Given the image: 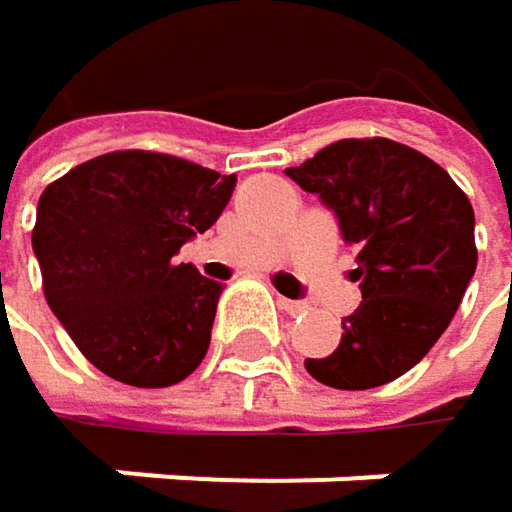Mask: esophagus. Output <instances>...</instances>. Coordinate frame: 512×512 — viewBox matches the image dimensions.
<instances>
[{"label":"esophagus","mask_w":512,"mask_h":512,"mask_svg":"<svg viewBox=\"0 0 512 512\" xmlns=\"http://www.w3.org/2000/svg\"><path fill=\"white\" fill-rule=\"evenodd\" d=\"M278 305H281V308H284L287 314H293V317H296V314H305V311H308V302H299V299H284V296H278Z\"/></svg>","instance_id":"obj_1"}]
</instances>
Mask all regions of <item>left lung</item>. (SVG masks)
<instances>
[{"instance_id":"left-lung-1","label":"left lung","mask_w":512,"mask_h":512,"mask_svg":"<svg viewBox=\"0 0 512 512\" xmlns=\"http://www.w3.org/2000/svg\"><path fill=\"white\" fill-rule=\"evenodd\" d=\"M314 192L358 249L361 305L308 373L344 391L385 385L433 350L477 269L474 210L430 156L391 139H344L284 171Z\"/></svg>"}]
</instances>
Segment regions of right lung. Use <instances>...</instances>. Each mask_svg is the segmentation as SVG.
<instances>
[{"label":"right lung","mask_w":512,"mask_h":512,"mask_svg":"<svg viewBox=\"0 0 512 512\" xmlns=\"http://www.w3.org/2000/svg\"><path fill=\"white\" fill-rule=\"evenodd\" d=\"M237 174L115 151L70 168L38 201L32 249L44 296L106 376L165 388L207 356L222 281L174 255L231 201Z\"/></svg>","instance_id":"add662e5"}]
</instances>
